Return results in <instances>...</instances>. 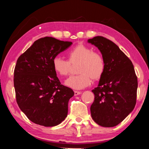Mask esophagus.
<instances>
[{
	"mask_svg": "<svg viewBox=\"0 0 149 149\" xmlns=\"http://www.w3.org/2000/svg\"><path fill=\"white\" fill-rule=\"evenodd\" d=\"M81 94V92H79V91H74V95H75V96H77V95H79Z\"/></svg>",
	"mask_w": 149,
	"mask_h": 149,
	"instance_id": "esophagus-1",
	"label": "esophagus"
}]
</instances>
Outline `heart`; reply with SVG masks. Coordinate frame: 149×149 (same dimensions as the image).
<instances>
[{
  "label": "heart",
  "instance_id": "b5f03b06",
  "mask_svg": "<svg viewBox=\"0 0 149 149\" xmlns=\"http://www.w3.org/2000/svg\"><path fill=\"white\" fill-rule=\"evenodd\" d=\"M68 60L59 56L53 59V68L59 75L66 76L72 65L79 64V75H73L66 79L65 85L75 90H81L91 83V78L97 81L102 76L105 71V60L100 53L93 52L90 47L82 43L77 44L68 52Z\"/></svg>",
  "mask_w": 149,
  "mask_h": 149
}]
</instances>
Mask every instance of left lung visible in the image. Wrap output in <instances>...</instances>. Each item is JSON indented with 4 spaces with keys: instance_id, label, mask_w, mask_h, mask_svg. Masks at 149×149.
Instances as JSON below:
<instances>
[{
    "instance_id": "8db88e82",
    "label": "left lung",
    "mask_w": 149,
    "mask_h": 149,
    "mask_svg": "<svg viewBox=\"0 0 149 149\" xmlns=\"http://www.w3.org/2000/svg\"><path fill=\"white\" fill-rule=\"evenodd\" d=\"M105 60V71L90 107L92 119L103 127L118 125L132 112L136 102L138 80L130 59L112 41L102 36L88 39Z\"/></svg>"
}]
</instances>
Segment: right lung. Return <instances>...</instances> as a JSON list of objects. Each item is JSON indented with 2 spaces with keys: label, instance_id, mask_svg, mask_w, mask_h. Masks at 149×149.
Segmentation results:
<instances>
[{
  "label": "right lung",
  "instance_id": "1",
  "mask_svg": "<svg viewBox=\"0 0 149 149\" xmlns=\"http://www.w3.org/2000/svg\"><path fill=\"white\" fill-rule=\"evenodd\" d=\"M72 44L53 37H43L17 59L14 70L16 100L33 123L54 126L67 116L68 102L74 92L61 84L52 61Z\"/></svg>",
  "mask_w": 149,
  "mask_h": 149
}]
</instances>
